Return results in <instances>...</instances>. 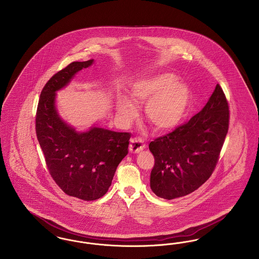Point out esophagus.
<instances>
[{
  "label": "esophagus",
  "mask_w": 259,
  "mask_h": 259,
  "mask_svg": "<svg viewBox=\"0 0 259 259\" xmlns=\"http://www.w3.org/2000/svg\"><path fill=\"white\" fill-rule=\"evenodd\" d=\"M146 148V145L144 143V141L142 139H131L130 142V151L133 153H139L142 150H144Z\"/></svg>",
  "instance_id": "obj_1"
}]
</instances>
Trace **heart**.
<instances>
[{
    "instance_id": "obj_1",
    "label": "heart",
    "mask_w": 259,
    "mask_h": 259,
    "mask_svg": "<svg viewBox=\"0 0 259 259\" xmlns=\"http://www.w3.org/2000/svg\"><path fill=\"white\" fill-rule=\"evenodd\" d=\"M129 100L118 99L115 113L118 120L130 124L138 115L136 106L146 104L145 115L153 128L167 131L182 121L189 106L191 90L171 73L144 75L129 88Z\"/></svg>"
}]
</instances>
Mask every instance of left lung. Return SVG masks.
<instances>
[{"instance_id":"1","label":"left lung","mask_w":259,"mask_h":259,"mask_svg":"<svg viewBox=\"0 0 259 259\" xmlns=\"http://www.w3.org/2000/svg\"><path fill=\"white\" fill-rule=\"evenodd\" d=\"M229 126V108L220 84L186 123L150 142L154 156L150 188L167 200L198 189L213 172Z\"/></svg>"}]
</instances>
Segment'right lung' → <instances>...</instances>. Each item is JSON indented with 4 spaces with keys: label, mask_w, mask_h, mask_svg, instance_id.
I'll list each match as a JSON object with an SVG mask.
<instances>
[{
    "label": "right lung",
    "mask_w": 259,
    "mask_h": 259,
    "mask_svg": "<svg viewBox=\"0 0 259 259\" xmlns=\"http://www.w3.org/2000/svg\"><path fill=\"white\" fill-rule=\"evenodd\" d=\"M93 62H73L54 74L40 93L36 116L37 141L52 179L67 195L84 201L107 193L118 164L128 153L131 137L97 125L78 132L60 117L56 92Z\"/></svg>",
    "instance_id": "add662e5"
}]
</instances>
